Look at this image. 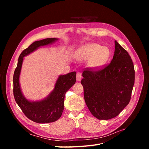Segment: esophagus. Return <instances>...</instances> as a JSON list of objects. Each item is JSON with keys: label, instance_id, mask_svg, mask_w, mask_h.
I'll return each mask as SVG.
<instances>
[{"label": "esophagus", "instance_id": "esophagus-1", "mask_svg": "<svg viewBox=\"0 0 149 149\" xmlns=\"http://www.w3.org/2000/svg\"><path fill=\"white\" fill-rule=\"evenodd\" d=\"M82 79V75L80 73H76V80L78 81H80Z\"/></svg>", "mask_w": 149, "mask_h": 149}]
</instances>
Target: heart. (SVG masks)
Here are the masks:
<instances>
[{
    "mask_svg": "<svg viewBox=\"0 0 149 149\" xmlns=\"http://www.w3.org/2000/svg\"><path fill=\"white\" fill-rule=\"evenodd\" d=\"M75 58L79 61H88V66L98 70L106 65L110 56V51L106 47L97 43H88L80 47L75 53Z\"/></svg>",
    "mask_w": 149,
    "mask_h": 149,
    "instance_id": "heart-1",
    "label": "heart"
}]
</instances>
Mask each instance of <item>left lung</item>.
Returning a JSON list of instances; mask_svg holds the SVG:
<instances>
[{
	"instance_id": "left-lung-1",
	"label": "left lung",
	"mask_w": 149,
	"mask_h": 149,
	"mask_svg": "<svg viewBox=\"0 0 149 149\" xmlns=\"http://www.w3.org/2000/svg\"><path fill=\"white\" fill-rule=\"evenodd\" d=\"M83 77L85 102L97 119L114 118L129 104L134 84V66L127 52L117 41L111 63L98 71L86 68Z\"/></svg>"
}]
</instances>
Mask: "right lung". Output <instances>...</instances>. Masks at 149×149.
I'll list each match as a JSON object with an SVG mask.
<instances>
[{
    "instance_id": "1",
    "label": "right lung",
    "mask_w": 149,
    "mask_h": 149,
    "mask_svg": "<svg viewBox=\"0 0 149 149\" xmlns=\"http://www.w3.org/2000/svg\"><path fill=\"white\" fill-rule=\"evenodd\" d=\"M58 40L48 38L36 41L22 52L13 77V96L17 104L27 118L39 124L53 123L59 119L64 109L65 95L66 91L76 83L75 71L61 74L56 80L55 88L48 95L42 100L31 101L26 99L20 85V74L24 56H27L38 48L48 45Z\"/></svg>"
}]
</instances>
